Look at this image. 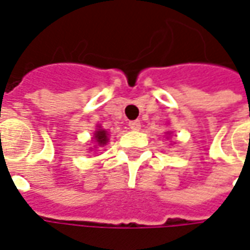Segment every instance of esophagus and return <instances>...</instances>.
<instances>
[{"instance_id":"esophagus-1","label":"esophagus","mask_w":250,"mask_h":250,"mask_svg":"<svg viewBox=\"0 0 250 250\" xmlns=\"http://www.w3.org/2000/svg\"><path fill=\"white\" fill-rule=\"evenodd\" d=\"M129 127H130L132 130H138V129L141 127V123H140L138 120H136V121H130V123H129Z\"/></svg>"}]
</instances>
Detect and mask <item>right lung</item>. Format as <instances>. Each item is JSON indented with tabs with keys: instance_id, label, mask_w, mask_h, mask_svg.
Instances as JSON below:
<instances>
[{
	"instance_id": "1",
	"label": "right lung",
	"mask_w": 250,
	"mask_h": 250,
	"mask_svg": "<svg viewBox=\"0 0 250 250\" xmlns=\"http://www.w3.org/2000/svg\"><path fill=\"white\" fill-rule=\"evenodd\" d=\"M109 134L105 129H103L101 126H98V129L94 132V136H93V140H94V143L97 144L96 147L97 146H104V145H106L107 141H109Z\"/></svg>"
}]
</instances>
